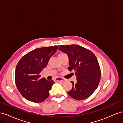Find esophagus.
I'll return each instance as SVG.
<instances>
[{
  "instance_id": "34e87169",
  "label": "esophagus",
  "mask_w": 123,
  "mask_h": 123,
  "mask_svg": "<svg viewBox=\"0 0 123 123\" xmlns=\"http://www.w3.org/2000/svg\"><path fill=\"white\" fill-rule=\"evenodd\" d=\"M55 81H57V82H65L66 81V80L61 77H58L55 79Z\"/></svg>"
}]
</instances>
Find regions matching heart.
Instances as JSON below:
<instances>
[{
  "label": "heart",
  "mask_w": 123,
  "mask_h": 123,
  "mask_svg": "<svg viewBox=\"0 0 123 123\" xmlns=\"http://www.w3.org/2000/svg\"><path fill=\"white\" fill-rule=\"evenodd\" d=\"M65 54H65V53H62V52L59 53L58 54V58H59V57H61V56H62V55H65Z\"/></svg>",
  "instance_id": "obj_1"
}]
</instances>
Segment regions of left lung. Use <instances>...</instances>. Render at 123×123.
<instances>
[{
    "mask_svg": "<svg viewBox=\"0 0 123 123\" xmlns=\"http://www.w3.org/2000/svg\"><path fill=\"white\" fill-rule=\"evenodd\" d=\"M58 49L68 55V70L74 71L76 76V84L71 81L73 87L68 94L79 100L89 98L98 88L101 76L95 55L90 50L77 44L59 46Z\"/></svg>",
    "mask_w": 123,
    "mask_h": 123,
    "instance_id": "left-lung-1",
    "label": "left lung"
}]
</instances>
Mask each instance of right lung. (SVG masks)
<instances>
[{
    "mask_svg": "<svg viewBox=\"0 0 123 123\" xmlns=\"http://www.w3.org/2000/svg\"><path fill=\"white\" fill-rule=\"evenodd\" d=\"M57 49V46L37 48L18 62L15 73L16 86L22 96L29 101L41 103L49 96V90L54 81L45 78L39 79V74Z\"/></svg>",
    "mask_w": 123,
    "mask_h": 123,
    "instance_id": "1",
    "label": "right lung"
}]
</instances>
